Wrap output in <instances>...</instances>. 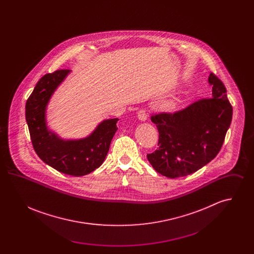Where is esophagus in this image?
Returning <instances> with one entry per match:
<instances>
[{
	"label": "esophagus",
	"instance_id": "1",
	"mask_svg": "<svg viewBox=\"0 0 254 254\" xmlns=\"http://www.w3.org/2000/svg\"><path fill=\"white\" fill-rule=\"evenodd\" d=\"M137 117H138V119H139L140 121L145 122V120L147 119V113L145 112L144 109H141V110L138 111Z\"/></svg>",
	"mask_w": 254,
	"mask_h": 254
}]
</instances>
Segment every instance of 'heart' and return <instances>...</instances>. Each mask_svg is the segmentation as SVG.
<instances>
[{
  "label": "heart",
  "mask_w": 254,
  "mask_h": 254,
  "mask_svg": "<svg viewBox=\"0 0 254 254\" xmlns=\"http://www.w3.org/2000/svg\"><path fill=\"white\" fill-rule=\"evenodd\" d=\"M181 100L179 98H171L163 101L160 104V108L165 111H173L179 107Z\"/></svg>",
  "instance_id": "obj_1"
}]
</instances>
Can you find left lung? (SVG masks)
I'll return each instance as SVG.
<instances>
[{"label":"left lung","mask_w":254,"mask_h":254,"mask_svg":"<svg viewBox=\"0 0 254 254\" xmlns=\"http://www.w3.org/2000/svg\"><path fill=\"white\" fill-rule=\"evenodd\" d=\"M211 98L202 99L187 109L151 117L158 128V149L146 157L158 173L177 178L202 169L216 157L232 119L227 89L210 73Z\"/></svg>","instance_id":"1"}]
</instances>
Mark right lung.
Instances as JSON below:
<instances>
[{
	"instance_id": "right-lung-1",
	"label": "right lung",
	"mask_w": 254,
	"mask_h": 254,
	"mask_svg": "<svg viewBox=\"0 0 254 254\" xmlns=\"http://www.w3.org/2000/svg\"><path fill=\"white\" fill-rule=\"evenodd\" d=\"M71 70L62 69L43 76L25 104V120L37 155L51 168L71 176H84L98 169L109 152L118 129V118L101 122L88 136L63 139L47 121L49 101Z\"/></svg>"
}]
</instances>
